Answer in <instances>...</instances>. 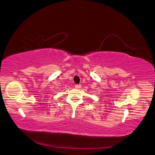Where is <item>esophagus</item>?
Here are the masks:
<instances>
[{
	"instance_id": "1",
	"label": "esophagus",
	"mask_w": 155,
	"mask_h": 155,
	"mask_svg": "<svg viewBox=\"0 0 155 155\" xmlns=\"http://www.w3.org/2000/svg\"><path fill=\"white\" fill-rule=\"evenodd\" d=\"M74 87H75V88H77V89H79V88L81 87V84H76Z\"/></svg>"
}]
</instances>
